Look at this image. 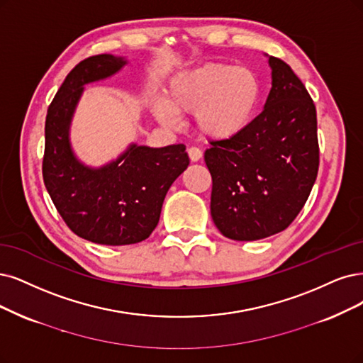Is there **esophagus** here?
<instances>
[{
  "instance_id": "34e87169",
  "label": "esophagus",
  "mask_w": 363,
  "mask_h": 363,
  "mask_svg": "<svg viewBox=\"0 0 363 363\" xmlns=\"http://www.w3.org/2000/svg\"><path fill=\"white\" fill-rule=\"evenodd\" d=\"M202 151H200L199 150V147H196V146H191V147H189V157H190V160L191 161H194V163H196V161H199L200 158H202Z\"/></svg>"
}]
</instances>
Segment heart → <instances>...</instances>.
<instances>
[{"instance_id": "b5f03b06", "label": "heart", "mask_w": 363, "mask_h": 363, "mask_svg": "<svg viewBox=\"0 0 363 363\" xmlns=\"http://www.w3.org/2000/svg\"><path fill=\"white\" fill-rule=\"evenodd\" d=\"M260 99L262 84L252 70L209 62L174 74L164 100H157L152 111L160 123L169 127L177 125V113H194L200 136L229 142L251 127Z\"/></svg>"}]
</instances>
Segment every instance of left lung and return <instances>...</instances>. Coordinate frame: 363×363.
<instances>
[{
  "label": "left lung",
  "mask_w": 363,
  "mask_h": 363,
  "mask_svg": "<svg viewBox=\"0 0 363 363\" xmlns=\"http://www.w3.org/2000/svg\"><path fill=\"white\" fill-rule=\"evenodd\" d=\"M272 88L251 127L233 140L211 142V216L233 240L283 232L303 208L318 172L315 106L283 60L269 57Z\"/></svg>",
  "instance_id": "1"
}]
</instances>
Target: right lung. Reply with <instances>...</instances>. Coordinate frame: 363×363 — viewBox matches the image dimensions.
Wrapping results in <instances>:
<instances>
[{
	"mask_svg": "<svg viewBox=\"0 0 363 363\" xmlns=\"http://www.w3.org/2000/svg\"><path fill=\"white\" fill-rule=\"evenodd\" d=\"M125 64L124 57L111 53L80 61L50 103L45 125L43 179L53 205L73 233L113 247L142 242L152 233L170 185L190 164L182 143H131L101 167H89L74 155L70 125L84 86Z\"/></svg>",
	"mask_w": 363,
	"mask_h": 363,
	"instance_id": "right-lung-1",
	"label": "right lung"
}]
</instances>
